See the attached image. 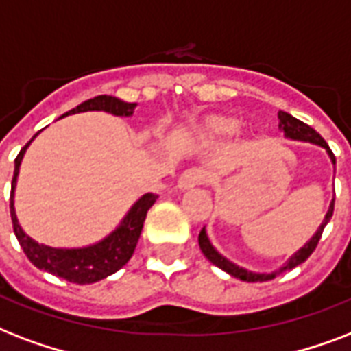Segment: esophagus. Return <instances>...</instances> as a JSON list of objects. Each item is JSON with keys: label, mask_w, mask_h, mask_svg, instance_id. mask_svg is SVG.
<instances>
[{"label": "esophagus", "mask_w": 351, "mask_h": 351, "mask_svg": "<svg viewBox=\"0 0 351 351\" xmlns=\"http://www.w3.org/2000/svg\"><path fill=\"white\" fill-rule=\"evenodd\" d=\"M205 181V172L199 170V168H189V170H184L181 176H179L178 186L181 190H189L194 189L197 184H201Z\"/></svg>", "instance_id": "obj_1"}]
</instances>
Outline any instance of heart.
<instances>
[{"label":"heart","mask_w":351,"mask_h":351,"mask_svg":"<svg viewBox=\"0 0 351 351\" xmlns=\"http://www.w3.org/2000/svg\"><path fill=\"white\" fill-rule=\"evenodd\" d=\"M208 132L214 133V135H230L238 130V124L230 119H223V117H214L206 124Z\"/></svg>","instance_id":"b5f03b06"}]
</instances>
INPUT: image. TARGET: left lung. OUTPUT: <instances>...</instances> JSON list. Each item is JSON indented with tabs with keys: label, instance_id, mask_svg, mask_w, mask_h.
Listing matches in <instances>:
<instances>
[{
	"label": "left lung",
	"instance_id": "1",
	"mask_svg": "<svg viewBox=\"0 0 351 351\" xmlns=\"http://www.w3.org/2000/svg\"><path fill=\"white\" fill-rule=\"evenodd\" d=\"M278 126L280 130H284V133H286V137L289 138H298V141H308V143H315V145L322 146V148H326L328 150V154H330L331 161H333V165H335V156H333V152L330 150V146H328V143H326L324 138L320 137V133H317L311 126H308V124H304L302 121H298V119H295L293 115H289V113H286V111H278ZM333 206H335V199L331 201V206L330 210H328V214H326L324 221H322V225H320V229L317 230V234L311 238V240L306 243V245L300 249L298 252H295L291 258H289V262L284 265V267L280 269V271H274V273H269V274H258V273H251V271H247V269H241L238 267V265H234L232 262H229L227 258H223L221 254H219L216 249H214L213 245H210V241H208V238H206V232L205 229H201L199 232V247L201 251H203V254H205L210 262L216 265V267L223 269L225 273H229L230 276H234V278H240L243 280V282H267V280H273L276 274L284 273V271H289V269L297 267V265H300L302 262H306L311 254H313V251L317 249V245H319L320 241V236H322V230H324V227L328 225V221L331 219V216H333Z\"/></svg>",
	"mask_w": 351,
	"mask_h": 351
}]
</instances>
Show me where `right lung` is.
<instances>
[{
	"label": "right lung",
	"mask_w": 351,
	"mask_h": 351,
	"mask_svg": "<svg viewBox=\"0 0 351 351\" xmlns=\"http://www.w3.org/2000/svg\"><path fill=\"white\" fill-rule=\"evenodd\" d=\"M133 110H135V104H132V102H124V100L117 99V97H110V95H99L95 99L82 102V104L77 106L75 110L65 113V115H75V113H82V111H108V113H113V115L130 117ZM31 141L21 148L18 157H16L14 178H12V189H10V219H12V229H14L16 238L20 241L21 249L27 254V258L38 269H43L47 273L56 274L60 278L73 282V284H80V286H84V284H95V282H99V280L117 273L132 258L133 251L137 247L143 225H145L146 213L156 203L157 195H143L132 206V210L128 213L126 218L122 219L119 229L113 230L108 238H104L99 243H95V245L82 247V249H54V247L42 245V243H38L32 238H29L21 230L14 213V201H12L21 159H23V154L29 148V145H31Z\"/></svg>",
	"instance_id": "obj_1"
}]
</instances>
